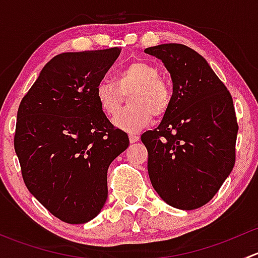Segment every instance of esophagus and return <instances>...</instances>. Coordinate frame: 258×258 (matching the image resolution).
<instances>
[{
  "label": "esophagus",
  "instance_id": "esophagus-1",
  "mask_svg": "<svg viewBox=\"0 0 258 258\" xmlns=\"http://www.w3.org/2000/svg\"><path fill=\"white\" fill-rule=\"evenodd\" d=\"M128 139H130V142H131V144H134V142L139 141L140 136H139V135H136V134H130Z\"/></svg>",
  "mask_w": 258,
  "mask_h": 258
}]
</instances>
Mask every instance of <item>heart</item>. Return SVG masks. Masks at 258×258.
<instances>
[{
    "label": "heart",
    "mask_w": 258,
    "mask_h": 258,
    "mask_svg": "<svg viewBox=\"0 0 258 258\" xmlns=\"http://www.w3.org/2000/svg\"><path fill=\"white\" fill-rule=\"evenodd\" d=\"M131 91L128 102L132 107L121 111L113 124L123 131H139L152 121V116H162L170 106L167 85L160 72L148 62H132L119 70L113 81L102 80L95 88V96L102 112L112 117L119 111L122 95Z\"/></svg>",
    "instance_id": "b5f03b06"
}]
</instances>
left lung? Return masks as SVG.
<instances>
[{
	"mask_svg": "<svg viewBox=\"0 0 258 258\" xmlns=\"http://www.w3.org/2000/svg\"><path fill=\"white\" fill-rule=\"evenodd\" d=\"M145 52L163 62L173 83L161 123L141 136L148 176L166 204L196 210L217 194L235 165L238 124L232 97L195 49L165 43Z\"/></svg>",
	"mask_w": 258,
	"mask_h": 258,
	"instance_id": "8db88e82",
	"label": "left lung"
}]
</instances>
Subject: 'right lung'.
<instances>
[{
  "label": "right lung",
  "mask_w": 258,
  "mask_h": 258,
  "mask_svg": "<svg viewBox=\"0 0 258 258\" xmlns=\"http://www.w3.org/2000/svg\"><path fill=\"white\" fill-rule=\"evenodd\" d=\"M121 48L66 52L46 63L20 103L15 151L28 191L67 223L93 220L107 200V170L128 147L95 88Z\"/></svg>",
  "instance_id": "right-lung-1"
}]
</instances>
